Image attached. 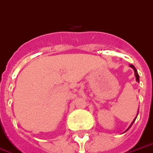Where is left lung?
<instances>
[{"label": "left lung", "mask_w": 153, "mask_h": 153, "mask_svg": "<svg viewBox=\"0 0 153 153\" xmlns=\"http://www.w3.org/2000/svg\"><path fill=\"white\" fill-rule=\"evenodd\" d=\"M130 66H131V67L132 68L133 70H134V75H135V79H136V81H137V82H140V76H139V74H138V72H137V70H136V69H135V67H134V65H130ZM138 114H139V113H138ZM138 114H137V116H138ZM137 116H136V117H135V118H134V119L133 120V122L131 123V126H129L128 128H127V130H126V131H128V130H129V129L131 128V126H132V124L134 123V121H135V119H136ZM126 131H125V132H126Z\"/></svg>", "instance_id": "8db88e82"}]
</instances>
